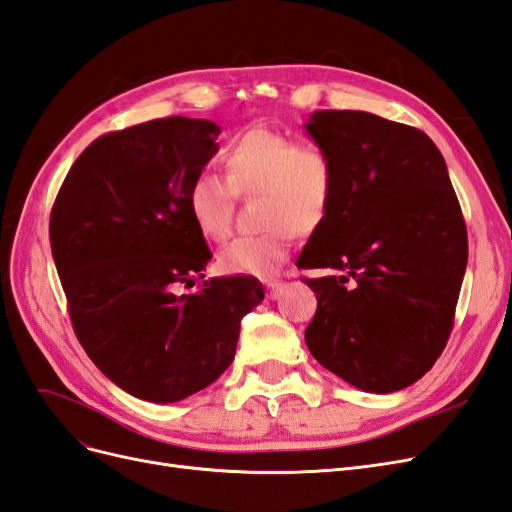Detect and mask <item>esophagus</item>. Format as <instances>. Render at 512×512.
I'll list each match as a JSON object with an SVG mask.
<instances>
[{"mask_svg": "<svg viewBox=\"0 0 512 512\" xmlns=\"http://www.w3.org/2000/svg\"><path fill=\"white\" fill-rule=\"evenodd\" d=\"M265 288H267V297L275 301V299H280V294L286 288V284L282 280H267Z\"/></svg>", "mask_w": 512, "mask_h": 512, "instance_id": "esophagus-1", "label": "esophagus"}]
</instances>
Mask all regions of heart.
I'll return each mask as SVG.
<instances>
[{
  "instance_id": "obj_1",
  "label": "heart",
  "mask_w": 512,
  "mask_h": 512,
  "mask_svg": "<svg viewBox=\"0 0 512 512\" xmlns=\"http://www.w3.org/2000/svg\"><path fill=\"white\" fill-rule=\"evenodd\" d=\"M224 164L228 179L203 170L190 181L185 194L190 218L205 239L224 241L232 232L235 192H265L260 220L269 230L226 245L218 267L226 275L269 277L288 258L297 230L309 232L327 218L335 192L333 160L316 143L252 128L226 145Z\"/></svg>"
}]
</instances>
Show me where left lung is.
I'll list each match as a JSON object with an SVG mask.
<instances>
[{
    "mask_svg": "<svg viewBox=\"0 0 512 512\" xmlns=\"http://www.w3.org/2000/svg\"><path fill=\"white\" fill-rule=\"evenodd\" d=\"M305 130L335 168L327 218L299 256L335 271L305 280L318 299L305 344L356 389L401 391L442 354L468 265L446 162L425 132L365 111H316Z\"/></svg>",
    "mask_w": 512,
    "mask_h": 512,
    "instance_id": "8db88e82",
    "label": "left lung"
}]
</instances>
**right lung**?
<instances>
[{"mask_svg": "<svg viewBox=\"0 0 512 512\" xmlns=\"http://www.w3.org/2000/svg\"><path fill=\"white\" fill-rule=\"evenodd\" d=\"M220 126L166 117L91 143L51 211V250L72 327L89 359L126 393L173 404L235 359L241 318L265 299L254 277H211L185 194L218 153Z\"/></svg>", "mask_w": 512, "mask_h": 512, "instance_id": "1", "label": "right lung"}]
</instances>
